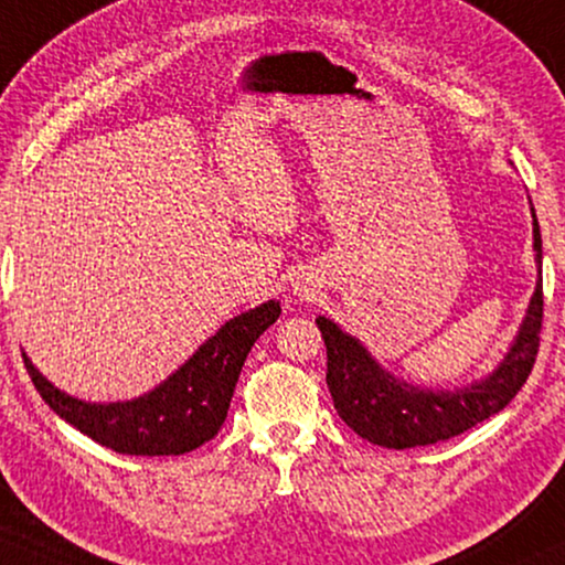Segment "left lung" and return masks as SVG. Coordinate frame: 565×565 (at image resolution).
<instances>
[{"label": "left lung", "mask_w": 565, "mask_h": 565, "mask_svg": "<svg viewBox=\"0 0 565 565\" xmlns=\"http://www.w3.org/2000/svg\"><path fill=\"white\" fill-rule=\"evenodd\" d=\"M534 260L537 287L521 320L516 339L503 362L482 381L454 391L419 388L398 381L377 365V360L360 344V339L341 331L331 318H316L328 352L326 383L339 417L352 430L383 448H417L448 440L484 423L511 404L530 377L540 349L542 331V237L532 209Z\"/></svg>", "instance_id": "1"}]
</instances>
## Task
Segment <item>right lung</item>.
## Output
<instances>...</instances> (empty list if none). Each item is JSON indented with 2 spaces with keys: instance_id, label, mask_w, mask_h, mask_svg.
Wrapping results in <instances>:
<instances>
[{
  "instance_id": "right-lung-1",
  "label": "right lung",
  "mask_w": 565,
  "mask_h": 565,
  "mask_svg": "<svg viewBox=\"0 0 565 565\" xmlns=\"http://www.w3.org/2000/svg\"><path fill=\"white\" fill-rule=\"evenodd\" d=\"M278 316L281 305L268 299L226 320L180 370L132 402H83L49 383L25 354L23 362L49 409L88 438L117 454L180 456L221 430L249 349Z\"/></svg>"
}]
</instances>
